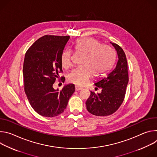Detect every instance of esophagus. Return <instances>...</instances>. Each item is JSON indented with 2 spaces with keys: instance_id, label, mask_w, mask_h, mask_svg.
Listing matches in <instances>:
<instances>
[{
  "instance_id": "obj_1",
  "label": "esophagus",
  "mask_w": 157,
  "mask_h": 157,
  "mask_svg": "<svg viewBox=\"0 0 157 157\" xmlns=\"http://www.w3.org/2000/svg\"><path fill=\"white\" fill-rule=\"evenodd\" d=\"M83 88L81 87H79L78 86H75V90L76 91H79V90H81V89H82Z\"/></svg>"
}]
</instances>
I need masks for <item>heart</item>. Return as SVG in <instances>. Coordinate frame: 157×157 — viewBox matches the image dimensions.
Instances as JSON below:
<instances>
[{
  "mask_svg": "<svg viewBox=\"0 0 157 157\" xmlns=\"http://www.w3.org/2000/svg\"><path fill=\"white\" fill-rule=\"evenodd\" d=\"M76 53L84 55L81 63V67L75 68L68 75V79L78 85L83 86L91 79L107 73L115 60V53L111 47L91 38H80L74 44ZM61 62L65 69L72 64V53L69 49L64 50L61 55Z\"/></svg>",
  "mask_w": 157,
  "mask_h": 157,
  "instance_id": "b5f03b06",
  "label": "heart"
}]
</instances>
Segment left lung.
<instances>
[{"mask_svg": "<svg viewBox=\"0 0 157 157\" xmlns=\"http://www.w3.org/2000/svg\"><path fill=\"white\" fill-rule=\"evenodd\" d=\"M111 43V42H110ZM118 60L115 68L107 77L94 84L102 89L99 94L91 91L86 104L89 113L96 116H107L114 114L122 104L128 82L127 61L122 48L114 43Z\"/></svg>", "mask_w": 157, "mask_h": 157, "instance_id": "obj_1", "label": "left lung"}]
</instances>
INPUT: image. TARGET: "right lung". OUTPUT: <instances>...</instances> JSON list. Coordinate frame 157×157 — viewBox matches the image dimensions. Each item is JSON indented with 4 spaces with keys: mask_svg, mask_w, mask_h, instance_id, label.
Instances as JSON below:
<instances>
[{
    "mask_svg": "<svg viewBox=\"0 0 157 157\" xmlns=\"http://www.w3.org/2000/svg\"><path fill=\"white\" fill-rule=\"evenodd\" d=\"M70 36L46 35L38 38L25 53L23 75L24 90L34 110L40 116L53 117L63 113L75 91L73 84L60 91L53 86L62 73L61 55ZM64 81V77H61Z\"/></svg>",
    "mask_w": 157,
    "mask_h": 157,
    "instance_id": "1",
    "label": "right lung"
}]
</instances>
